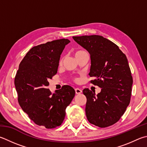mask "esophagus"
I'll use <instances>...</instances> for the list:
<instances>
[{"label":"esophagus","instance_id":"34e87169","mask_svg":"<svg viewBox=\"0 0 147 147\" xmlns=\"http://www.w3.org/2000/svg\"><path fill=\"white\" fill-rule=\"evenodd\" d=\"M75 92H76V94H81V93L82 92V90L81 89H78V88H76V89H75Z\"/></svg>","mask_w":147,"mask_h":147}]
</instances>
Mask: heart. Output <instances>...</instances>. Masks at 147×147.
Returning <instances> with one entry per match:
<instances>
[{
	"label": "heart",
	"instance_id": "obj_1",
	"mask_svg": "<svg viewBox=\"0 0 147 147\" xmlns=\"http://www.w3.org/2000/svg\"><path fill=\"white\" fill-rule=\"evenodd\" d=\"M86 53L87 52L85 51H84V50H78V51H76L75 53H74V56H75V57L76 58V57H79L80 55H81L82 54H84V53ZM62 62H63V60L61 59L60 61V64H62Z\"/></svg>",
	"mask_w": 147,
	"mask_h": 147
}]
</instances>
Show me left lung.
<instances>
[{"instance_id":"1","label":"left lung","mask_w":147,"mask_h":147,"mask_svg":"<svg viewBox=\"0 0 147 147\" xmlns=\"http://www.w3.org/2000/svg\"><path fill=\"white\" fill-rule=\"evenodd\" d=\"M74 41L89 53L90 83L101 88L97 95L89 89L86 116L90 123L107 127L118 121L129 105L133 83L126 55L113 42L100 35L73 36Z\"/></svg>"}]
</instances>
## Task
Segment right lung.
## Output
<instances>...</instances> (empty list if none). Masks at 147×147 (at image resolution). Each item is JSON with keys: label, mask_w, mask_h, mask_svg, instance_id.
Here are the masks:
<instances>
[{"label": "right lung", "mask_w": 147, "mask_h": 147, "mask_svg": "<svg viewBox=\"0 0 147 147\" xmlns=\"http://www.w3.org/2000/svg\"><path fill=\"white\" fill-rule=\"evenodd\" d=\"M70 41L59 39L32 47L21 61L15 78L18 101L34 123L53 129L62 123L65 109L75 95L69 85L52 94L48 80L57 73L60 55Z\"/></svg>", "instance_id": "add662e5"}]
</instances>
